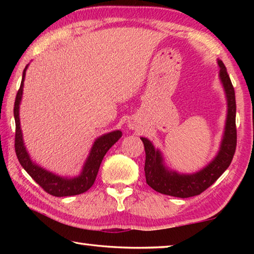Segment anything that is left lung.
<instances>
[{"instance_id": "1", "label": "left lung", "mask_w": 254, "mask_h": 254, "mask_svg": "<svg viewBox=\"0 0 254 254\" xmlns=\"http://www.w3.org/2000/svg\"><path fill=\"white\" fill-rule=\"evenodd\" d=\"M217 65L220 67L218 78L226 97L227 112L220 149L212 161L196 173L180 174L166 165L162 152L156 149L151 141L147 137H141L145 150V180L150 187L163 195L179 198L199 195L221 177L233 159L236 148L235 93L222 60L217 59Z\"/></svg>"}]
</instances>
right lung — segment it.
Here are the masks:
<instances>
[{
  "mask_svg": "<svg viewBox=\"0 0 254 254\" xmlns=\"http://www.w3.org/2000/svg\"><path fill=\"white\" fill-rule=\"evenodd\" d=\"M27 65L23 70L22 80H21L20 89L18 91L14 103V120H15V153L19 159V162L22 168L31 176V178L39 186L44 188L48 194L56 197H65L79 195L87 191L93 186L95 182L96 176L100 169L103 158L109 151L110 148L122 136V132L115 130L109 133H105L94 141L87 158L83 165L80 173L74 177H63V176L56 175L51 171L42 168L41 166L34 162L28 152L24 145L22 130L20 124V104L22 101L23 95V85L25 72L28 69Z\"/></svg>",
  "mask_w": 254,
  "mask_h": 254,
  "instance_id": "obj_1",
  "label": "right lung"
}]
</instances>
